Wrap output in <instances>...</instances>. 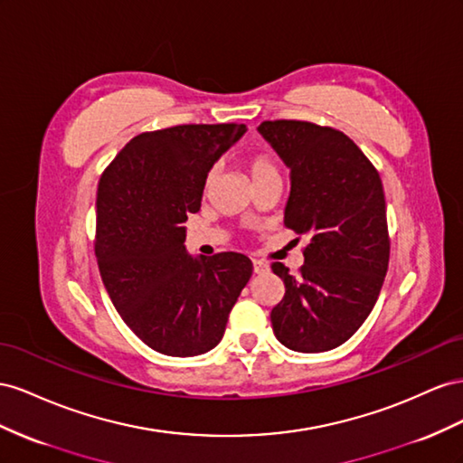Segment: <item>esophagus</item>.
<instances>
[{
  "label": "esophagus",
  "mask_w": 463,
  "mask_h": 463,
  "mask_svg": "<svg viewBox=\"0 0 463 463\" xmlns=\"http://www.w3.org/2000/svg\"><path fill=\"white\" fill-rule=\"evenodd\" d=\"M252 266H254V273H266L269 269L268 263L261 261V260H254Z\"/></svg>",
  "instance_id": "obj_1"
}]
</instances>
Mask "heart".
Masks as SVG:
<instances>
[{"label": "heart", "mask_w": 463, "mask_h": 463, "mask_svg": "<svg viewBox=\"0 0 463 463\" xmlns=\"http://www.w3.org/2000/svg\"><path fill=\"white\" fill-rule=\"evenodd\" d=\"M248 173L252 176L254 182L261 178H269V176H279V168L273 163V158L266 153H256L252 156H248ZM217 178V168H211L209 175L205 178V192L213 186V182Z\"/></svg>", "instance_id": "1"}]
</instances>
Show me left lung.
<instances>
[{
	"instance_id": "8db88e82",
	"label": "left lung",
	"mask_w": 463,
	"mask_h": 463,
	"mask_svg": "<svg viewBox=\"0 0 463 463\" xmlns=\"http://www.w3.org/2000/svg\"><path fill=\"white\" fill-rule=\"evenodd\" d=\"M261 137L290 170L287 229L308 236L297 275L275 261L285 297L273 334L298 353L345 343L373 312L388 271L386 200L376 168L341 131L298 120L261 122Z\"/></svg>"
}]
</instances>
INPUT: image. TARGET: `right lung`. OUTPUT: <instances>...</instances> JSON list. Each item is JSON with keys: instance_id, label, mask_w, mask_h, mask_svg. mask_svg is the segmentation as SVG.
<instances>
[{"instance_id": "add662e5", "label": "right lung", "mask_w": 463, "mask_h": 463, "mask_svg": "<svg viewBox=\"0 0 463 463\" xmlns=\"http://www.w3.org/2000/svg\"><path fill=\"white\" fill-rule=\"evenodd\" d=\"M246 134L244 124H188L131 139L97 192L95 254L122 320L168 356L217 347L252 275L244 254L190 256V213L202 207L209 170Z\"/></svg>"}]
</instances>
